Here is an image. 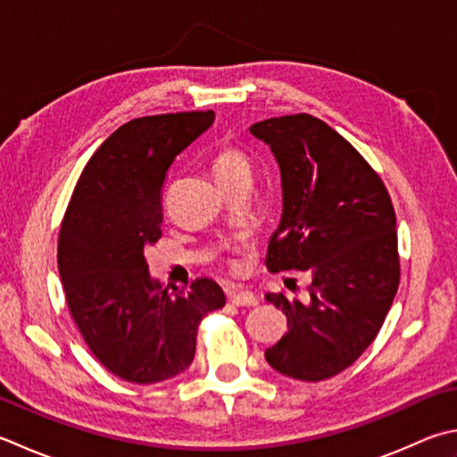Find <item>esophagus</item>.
Listing matches in <instances>:
<instances>
[{
  "label": "esophagus",
  "mask_w": 457,
  "mask_h": 457,
  "mask_svg": "<svg viewBox=\"0 0 457 457\" xmlns=\"http://www.w3.org/2000/svg\"><path fill=\"white\" fill-rule=\"evenodd\" d=\"M228 299L231 305H236V307H255L257 305V297L247 289H229Z\"/></svg>",
  "instance_id": "1"
}]
</instances>
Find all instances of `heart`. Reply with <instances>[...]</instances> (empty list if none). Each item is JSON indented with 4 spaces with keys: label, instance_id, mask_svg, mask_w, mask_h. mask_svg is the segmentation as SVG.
<instances>
[{
    "label": "heart",
    "instance_id": "b5f03b06",
    "mask_svg": "<svg viewBox=\"0 0 457 457\" xmlns=\"http://www.w3.org/2000/svg\"><path fill=\"white\" fill-rule=\"evenodd\" d=\"M212 170L218 184L228 186L252 176V160H249L247 152L237 146H223L213 156Z\"/></svg>",
    "mask_w": 457,
    "mask_h": 457
}]
</instances>
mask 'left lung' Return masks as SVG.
Returning a JSON list of instances; mask_svg holds the SVG:
<instances>
[{"label":"left lung","mask_w":457,"mask_h":457,"mask_svg":"<svg viewBox=\"0 0 457 457\" xmlns=\"http://www.w3.org/2000/svg\"><path fill=\"white\" fill-rule=\"evenodd\" d=\"M249 132L270 145L281 172L283 212L267 270L311 275L307 303L265 295L287 317V333L265 361L295 380H325L369 348L395 301V208L369 162L315 116L267 119Z\"/></svg>","instance_id":"obj_1"}]
</instances>
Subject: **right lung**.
I'll return each instance as SVG.
<instances>
[{"label":"right lung","instance_id":"right-lung-1","mask_svg":"<svg viewBox=\"0 0 457 457\" xmlns=\"http://www.w3.org/2000/svg\"><path fill=\"white\" fill-rule=\"evenodd\" d=\"M216 114L134 119L88 160L59 231L57 263L71 317L104 369L134 384L174 378L192 364L198 323L226 305L212 279L164 289L145 249L162 236V190L174 158Z\"/></svg>","mask_w":457,"mask_h":457}]
</instances>
